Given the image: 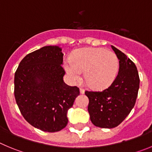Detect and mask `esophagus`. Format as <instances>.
Returning a JSON list of instances; mask_svg holds the SVG:
<instances>
[{
  "instance_id": "obj_1",
  "label": "esophagus",
  "mask_w": 152,
  "mask_h": 152,
  "mask_svg": "<svg viewBox=\"0 0 152 152\" xmlns=\"http://www.w3.org/2000/svg\"><path fill=\"white\" fill-rule=\"evenodd\" d=\"M79 91H80V94H83L85 93V90L83 88H79Z\"/></svg>"
}]
</instances>
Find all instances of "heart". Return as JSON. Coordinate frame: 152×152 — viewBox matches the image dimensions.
<instances>
[{"label": "heart", "mask_w": 152, "mask_h": 152, "mask_svg": "<svg viewBox=\"0 0 152 152\" xmlns=\"http://www.w3.org/2000/svg\"><path fill=\"white\" fill-rule=\"evenodd\" d=\"M64 66L73 81L81 79L85 73V80L93 89L109 87L115 79L119 62L114 52L104 48H83L75 51L71 61H65Z\"/></svg>", "instance_id": "obj_1"}]
</instances>
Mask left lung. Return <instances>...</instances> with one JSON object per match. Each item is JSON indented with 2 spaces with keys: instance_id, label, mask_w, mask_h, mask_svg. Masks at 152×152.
<instances>
[{
  "instance_id": "left-lung-1",
  "label": "left lung",
  "mask_w": 152,
  "mask_h": 152,
  "mask_svg": "<svg viewBox=\"0 0 152 152\" xmlns=\"http://www.w3.org/2000/svg\"><path fill=\"white\" fill-rule=\"evenodd\" d=\"M119 60V70L108 88L85 92L88 97V111L91 122L101 128H113L124 121L134 108L140 88L135 64L125 54L112 46Z\"/></svg>"
}]
</instances>
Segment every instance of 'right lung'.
Instances as JSON below:
<instances>
[{"mask_svg":"<svg viewBox=\"0 0 152 152\" xmlns=\"http://www.w3.org/2000/svg\"><path fill=\"white\" fill-rule=\"evenodd\" d=\"M61 48L46 46L28 54L18 65L14 78L15 101L25 119L46 132L62 130L67 111L79 95L76 86L65 84Z\"/></svg>","mask_w":152,"mask_h":152,"instance_id":"right-lung-1","label":"right lung"}]
</instances>
